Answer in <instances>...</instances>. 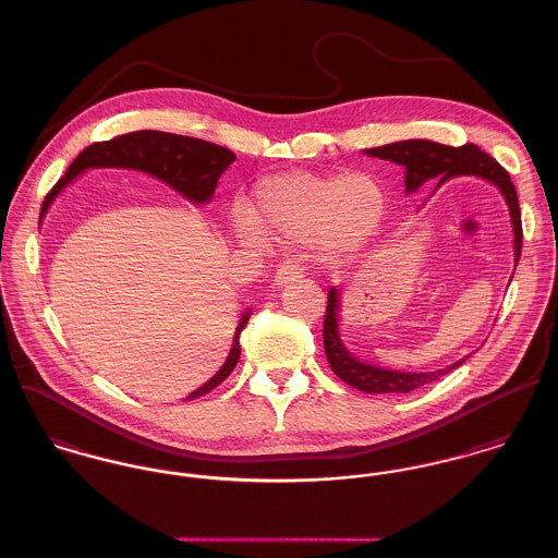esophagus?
<instances>
[{"mask_svg":"<svg viewBox=\"0 0 558 558\" xmlns=\"http://www.w3.org/2000/svg\"><path fill=\"white\" fill-rule=\"evenodd\" d=\"M298 279H302V270L294 266V264H286V266H281L277 272H275V286L277 288H286V286H290V283H294Z\"/></svg>","mask_w":558,"mask_h":558,"instance_id":"esophagus-1","label":"esophagus"}]
</instances>
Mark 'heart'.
I'll list each match as a JSON object with an SVG mask.
<instances>
[{
	"mask_svg": "<svg viewBox=\"0 0 558 558\" xmlns=\"http://www.w3.org/2000/svg\"><path fill=\"white\" fill-rule=\"evenodd\" d=\"M383 216L385 196L368 173L290 171L262 180L252 194V214L234 211L230 230L250 247L266 241L262 227L288 243L308 239L322 260L338 262L371 241Z\"/></svg>",
	"mask_w": 558,
	"mask_h": 558,
	"instance_id": "1",
	"label": "heart"
}]
</instances>
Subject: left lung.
<instances>
[{
	"label": "left lung",
	"mask_w": 558,
	"mask_h": 558,
	"mask_svg": "<svg viewBox=\"0 0 558 558\" xmlns=\"http://www.w3.org/2000/svg\"><path fill=\"white\" fill-rule=\"evenodd\" d=\"M366 156H374L380 160H391L404 167V186L407 194L416 192L427 182L438 180L436 190L452 178H481L484 182L493 184L501 192L514 232V264H519L520 250H522V223H520L519 196L517 187L512 184L508 171L490 158L478 146H461L452 148L432 140H407L396 142L378 148L364 149ZM340 308H342V294L340 288H332L328 294V308L324 319V347L330 368L335 371L340 380L347 385L366 391V393H409L423 385H429L445 376L446 372L459 368L470 355L461 357L459 362L434 372H404L389 371L368 364L353 355L342 336H340Z\"/></svg>",
	"instance_id": "obj_1"
}]
</instances>
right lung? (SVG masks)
Returning <instances> with one entry per match:
<instances>
[{
  "label": "right lung",
  "mask_w": 558,
  "mask_h": 558,
  "mask_svg": "<svg viewBox=\"0 0 558 558\" xmlns=\"http://www.w3.org/2000/svg\"><path fill=\"white\" fill-rule=\"evenodd\" d=\"M234 158L236 156L222 146H216L196 137H186V135L162 133V131H135V133L120 135L112 142L93 144L77 154V158L68 167L65 178L59 180L57 186L50 190V194L41 205L39 222L48 214L57 196H61V192L88 169L142 171L160 180L162 184L173 187L192 205H207L214 198L220 175L230 167V162H234ZM250 315H252V308H247L241 315L222 368L216 372L207 383H203L198 389H194L190 396H186V400H196L209 393L230 376V372L234 371L241 355L239 336L247 326Z\"/></svg>",
  "instance_id": "obj_1"
}]
</instances>
